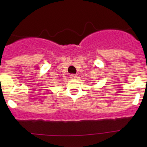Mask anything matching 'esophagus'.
Instances as JSON below:
<instances>
[{
    "label": "esophagus",
    "mask_w": 147,
    "mask_h": 147,
    "mask_svg": "<svg viewBox=\"0 0 147 147\" xmlns=\"http://www.w3.org/2000/svg\"><path fill=\"white\" fill-rule=\"evenodd\" d=\"M69 77H70L71 79L75 80V79H76V78H77V75H75V74H72V75H71Z\"/></svg>",
    "instance_id": "34e87169"
}]
</instances>
